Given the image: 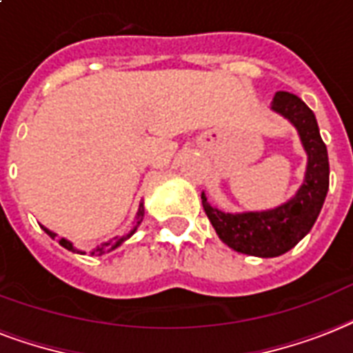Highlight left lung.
<instances>
[{
    "mask_svg": "<svg viewBox=\"0 0 353 353\" xmlns=\"http://www.w3.org/2000/svg\"><path fill=\"white\" fill-rule=\"evenodd\" d=\"M272 110L293 123L307 152L305 180L294 199L269 212L232 215L212 208L204 193L201 195L204 212L221 241L236 252L259 258H276L291 250L313 228L330 188L327 151L319 132L315 114L304 101L288 92L274 95Z\"/></svg>",
    "mask_w": 353,
    "mask_h": 353,
    "instance_id": "obj_1",
    "label": "left lung"
}]
</instances>
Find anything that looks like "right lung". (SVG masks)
Masks as SVG:
<instances>
[{"mask_svg": "<svg viewBox=\"0 0 353 353\" xmlns=\"http://www.w3.org/2000/svg\"><path fill=\"white\" fill-rule=\"evenodd\" d=\"M141 217H143V202H141V204H139V210H138V225H139V221H141ZM43 228V232H46V234H48L49 237H57V234H54V232H51V230H48V228H46V226H42ZM134 230H136V228H134ZM130 234H132V232H130ZM130 234H128V236H130ZM128 236H125V237H121V239H117L116 243H105V245H101V247H97L95 248V252H92V254H97V256H103V254L106 252V250H114V248L116 247H119V245H121L123 241H125V239H127ZM60 245H62V247L64 248H68V250H72V252H79L77 248H73V245L70 241H65V239H60ZM79 254H84V252H79Z\"/></svg>", "mask_w": 353, "mask_h": 353, "instance_id": "1", "label": "right lung"}]
</instances>
